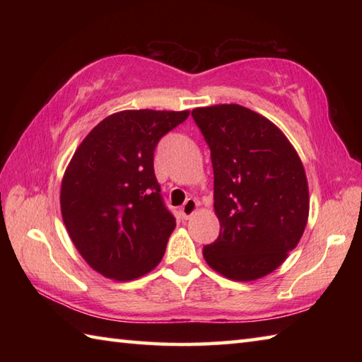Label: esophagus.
Segmentation results:
<instances>
[{
	"instance_id": "obj_1",
	"label": "esophagus",
	"mask_w": 362,
	"mask_h": 362,
	"mask_svg": "<svg viewBox=\"0 0 362 362\" xmlns=\"http://www.w3.org/2000/svg\"><path fill=\"white\" fill-rule=\"evenodd\" d=\"M197 209H199V204H197L196 199H187V202L183 204L182 209H180L182 218L183 219H189L197 211Z\"/></svg>"
}]
</instances>
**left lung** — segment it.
<instances>
[{
	"label": "left lung",
	"instance_id": "obj_1",
	"mask_svg": "<svg viewBox=\"0 0 362 362\" xmlns=\"http://www.w3.org/2000/svg\"><path fill=\"white\" fill-rule=\"evenodd\" d=\"M191 115L211 151L221 226L204 258L228 280L263 279L297 247L308 222L302 160L272 121L247 107H197Z\"/></svg>",
	"mask_w": 362,
	"mask_h": 362
}]
</instances>
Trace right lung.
I'll return each mask as SVG.
<instances>
[{
	"label": "right lung",
	"mask_w": 362,
	"mask_h": 362,
	"mask_svg": "<svg viewBox=\"0 0 362 362\" xmlns=\"http://www.w3.org/2000/svg\"><path fill=\"white\" fill-rule=\"evenodd\" d=\"M189 110H122L78 146L60 187L62 219L91 269L117 281L140 279L165 255L175 219L153 174L158 140Z\"/></svg>",
	"instance_id": "obj_1"
}]
</instances>
